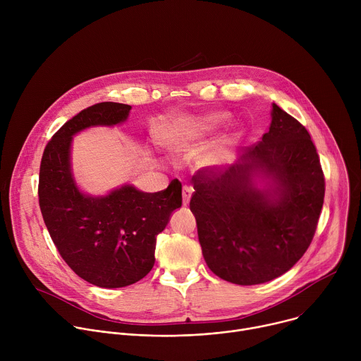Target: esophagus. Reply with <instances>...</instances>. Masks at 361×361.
<instances>
[{
    "instance_id": "esophagus-1",
    "label": "esophagus",
    "mask_w": 361,
    "mask_h": 361,
    "mask_svg": "<svg viewBox=\"0 0 361 361\" xmlns=\"http://www.w3.org/2000/svg\"><path fill=\"white\" fill-rule=\"evenodd\" d=\"M191 194H192V188L188 187V185H184V187H183V204H184V205H187V204L190 202Z\"/></svg>"
}]
</instances>
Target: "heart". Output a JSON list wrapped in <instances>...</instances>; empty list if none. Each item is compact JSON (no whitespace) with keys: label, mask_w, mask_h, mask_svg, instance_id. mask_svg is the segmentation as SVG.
<instances>
[{"label":"heart","mask_w":361,"mask_h":361,"mask_svg":"<svg viewBox=\"0 0 361 361\" xmlns=\"http://www.w3.org/2000/svg\"><path fill=\"white\" fill-rule=\"evenodd\" d=\"M227 114L213 113L201 117L183 116L177 117L163 126L160 131V138L164 145L176 151H185L194 147L200 140H202L209 133L224 123ZM237 138V131H233L226 137V142H233ZM217 159L216 151L205 152L202 156L204 163H214Z\"/></svg>","instance_id":"1"}]
</instances>
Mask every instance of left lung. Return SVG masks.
Here are the masks:
<instances>
[{
    "mask_svg": "<svg viewBox=\"0 0 361 361\" xmlns=\"http://www.w3.org/2000/svg\"><path fill=\"white\" fill-rule=\"evenodd\" d=\"M270 130L228 170L200 169L191 178L204 260L220 279L254 286L288 271L314 237L326 181L310 134L273 104ZM273 175V190L250 185V170Z\"/></svg>",
    "mask_w": 361,
    "mask_h": 361,
    "instance_id": "left-lung-1",
    "label": "left lung"
}]
</instances>
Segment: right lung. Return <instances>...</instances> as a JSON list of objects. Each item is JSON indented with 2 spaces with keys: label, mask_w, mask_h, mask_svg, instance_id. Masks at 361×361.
<instances>
[{
  "label": "right lung",
  "mask_w": 361,
  "mask_h": 361,
  "mask_svg": "<svg viewBox=\"0 0 361 361\" xmlns=\"http://www.w3.org/2000/svg\"><path fill=\"white\" fill-rule=\"evenodd\" d=\"M131 106L98 102L68 120L45 145L38 181L39 209L63 260L85 281L117 288L145 277L156 259V237L181 207V183L159 192L124 185L106 197H88L70 171L71 137L91 126L124 121Z\"/></svg>",
  "instance_id": "obj_1"
}]
</instances>
